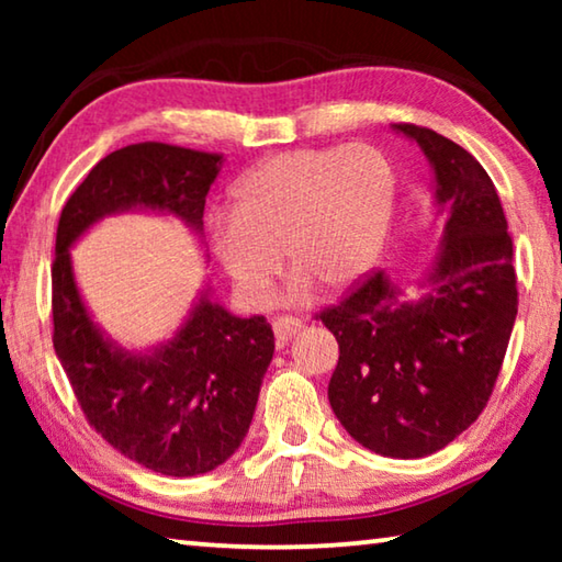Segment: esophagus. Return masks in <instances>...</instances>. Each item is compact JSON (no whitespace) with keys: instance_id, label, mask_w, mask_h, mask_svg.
<instances>
[{"instance_id":"34e87169","label":"esophagus","mask_w":562,"mask_h":562,"mask_svg":"<svg viewBox=\"0 0 562 562\" xmlns=\"http://www.w3.org/2000/svg\"><path fill=\"white\" fill-rule=\"evenodd\" d=\"M302 319L297 317H290V315H282V317H274L272 319V329H274V339H278V347H284L288 341L297 335L302 329Z\"/></svg>"}]
</instances>
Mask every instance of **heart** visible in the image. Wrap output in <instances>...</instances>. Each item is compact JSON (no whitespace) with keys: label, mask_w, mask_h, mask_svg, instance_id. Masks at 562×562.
I'll list each match as a JSON object with an SVG mask.
<instances>
[{"label":"heart","mask_w":562,"mask_h":562,"mask_svg":"<svg viewBox=\"0 0 562 562\" xmlns=\"http://www.w3.org/2000/svg\"><path fill=\"white\" fill-rule=\"evenodd\" d=\"M394 173L369 146L272 156L237 180L211 245L240 297L262 307L288 255L294 292L341 290L376 262L394 215Z\"/></svg>","instance_id":"1"}]
</instances>
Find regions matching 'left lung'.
Here are the masks:
<instances>
[{"mask_svg":"<svg viewBox=\"0 0 562 562\" xmlns=\"http://www.w3.org/2000/svg\"><path fill=\"white\" fill-rule=\"evenodd\" d=\"M424 148L446 205L443 247L416 302L367 272L317 312L337 337L329 404L349 436L392 459H424L481 416L518 315L513 240L496 186L469 150L416 123H394Z\"/></svg>","mask_w":562,"mask_h":562,"instance_id":"obj_1","label":"left lung"}]
</instances>
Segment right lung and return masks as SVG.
<instances>
[{
	"mask_svg": "<svg viewBox=\"0 0 562 562\" xmlns=\"http://www.w3.org/2000/svg\"><path fill=\"white\" fill-rule=\"evenodd\" d=\"M221 156L168 144L113 150L66 201L52 265L54 349L83 416L126 459L164 475H198L231 459L250 429L274 335L203 297L156 355L113 349L76 290L69 247L99 217L150 207L203 227Z\"/></svg>",
	"mask_w": 562,
	"mask_h": 562,
	"instance_id": "add662e5",
	"label": "right lung"
}]
</instances>
